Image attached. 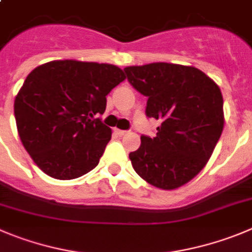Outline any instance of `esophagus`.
<instances>
[{
  "mask_svg": "<svg viewBox=\"0 0 252 252\" xmlns=\"http://www.w3.org/2000/svg\"><path fill=\"white\" fill-rule=\"evenodd\" d=\"M115 134H118V135H124L126 134V130H122V129H114Z\"/></svg>",
  "mask_w": 252,
  "mask_h": 252,
  "instance_id": "obj_1",
  "label": "esophagus"
}]
</instances>
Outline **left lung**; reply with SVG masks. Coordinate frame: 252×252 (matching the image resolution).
I'll use <instances>...</instances> for the list:
<instances>
[{
  "label": "left lung",
  "mask_w": 252,
  "mask_h": 252,
  "mask_svg": "<svg viewBox=\"0 0 252 252\" xmlns=\"http://www.w3.org/2000/svg\"><path fill=\"white\" fill-rule=\"evenodd\" d=\"M129 83L148 97L147 117L160 121L157 137L142 135L129 154L134 170L150 185L174 190L206 165L224 129L218 84L190 65L158 62L124 68Z\"/></svg>",
  "instance_id": "obj_1"
}]
</instances>
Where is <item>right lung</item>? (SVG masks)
Segmentation results:
<instances>
[{"label": "right lung", "mask_w": 252, "mask_h": 252, "mask_svg": "<svg viewBox=\"0 0 252 252\" xmlns=\"http://www.w3.org/2000/svg\"><path fill=\"white\" fill-rule=\"evenodd\" d=\"M126 79L107 63L52 61L30 73L15 99L23 147L51 178L76 179L99 163L112 129L103 114L107 95Z\"/></svg>", "instance_id": "obj_1"}]
</instances>
